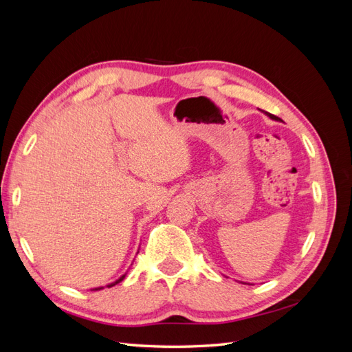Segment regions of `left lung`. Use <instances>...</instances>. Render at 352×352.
Wrapping results in <instances>:
<instances>
[{
  "label": "left lung",
  "instance_id": "8db88e82",
  "mask_svg": "<svg viewBox=\"0 0 352 352\" xmlns=\"http://www.w3.org/2000/svg\"><path fill=\"white\" fill-rule=\"evenodd\" d=\"M265 116H269L272 120H276V122H280V119H279V117H276V116H273V114H270V113H265Z\"/></svg>",
  "mask_w": 352,
  "mask_h": 352
}]
</instances>
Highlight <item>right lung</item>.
I'll list each match as a JSON object with an SVG mask.
<instances>
[{
	"label": "right lung",
	"instance_id": "1",
	"mask_svg": "<svg viewBox=\"0 0 352 352\" xmlns=\"http://www.w3.org/2000/svg\"><path fill=\"white\" fill-rule=\"evenodd\" d=\"M126 274H127V273L122 274V276H120V278H119V279H117V280H114V282L109 283V285H107V287H111V286H114V285H117V283H120V282H122V280H123V279L126 278ZM100 289H104V286H98V287H94V289H92V291H100Z\"/></svg>",
	"mask_w": 352,
	"mask_h": 352
}]
</instances>
